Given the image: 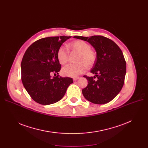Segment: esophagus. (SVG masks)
Listing matches in <instances>:
<instances>
[{
	"label": "esophagus",
	"mask_w": 148,
	"mask_h": 148,
	"mask_svg": "<svg viewBox=\"0 0 148 148\" xmlns=\"http://www.w3.org/2000/svg\"><path fill=\"white\" fill-rule=\"evenodd\" d=\"M79 79V77H74L73 78V80L74 81H76L77 80H78Z\"/></svg>",
	"instance_id": "1"
}]
</instances>
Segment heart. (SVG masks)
<instances>
[{
	"label": "heart",
	"mask_w": 148,
	"mask_h": 148,
	"mask_svg": "<svg viewBox=\"0 0 148 148\" xmlns=\"http://www.w3.org/2000/svg\"><path fill=\"white\" fill-rule=\"evenodd\" d=\"M68 48L73 52L78 54L76 64H68L62 68V74L70 77H76L83 73L86 67L94 66L97 59L96 51L91 49L90 45L82 40H77L70 42ZM57 59L61 65L66 64L68 59V53L64 47H60L57 51Z\"/></svg>",
	"instance_id": "b5f03b06"
}]
</instances>
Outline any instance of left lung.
Returning <instances> with one entry per match:
<instances>
[{"label":"left lung","mask_w":148,"mask_h":148,"mask_svg":"<svg viewBox=\"0 0 148 148\" xmlns=\"http://www.w3.org/2000/svg\"><path fill=\"white\" fill-rule=\"evenodd\" d=\"M74 38L89 42L97 54V61L90 71L95 76H83L88 81V86L82 90L84 97L97 104L111 101L121 90L125 80L126 62L122 50L114 41L103 36ZM96 76L97 79L95 81Z\"/></svg>","instance_id":"8db88e82"}]
</instances>
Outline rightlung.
<instances>
[{"label": "right lung", "instance_id": "add662e5", "mask_svg": "<svg viewBox=\"0 0 148 148\" xmlns=\"http://www.w3.org/2000/svg\"><path fill=\"white\" fill-rule=\"evenodd\" d=\"M71 36H50L40 39L26 50L21 63V81L35 102L49 105L60 100L73 80L58 75L61 65L57 51ZM54 73V77L51 75Z\"/></svg>", "mask_w": 148, "mask_h": 148}]
</instances>
